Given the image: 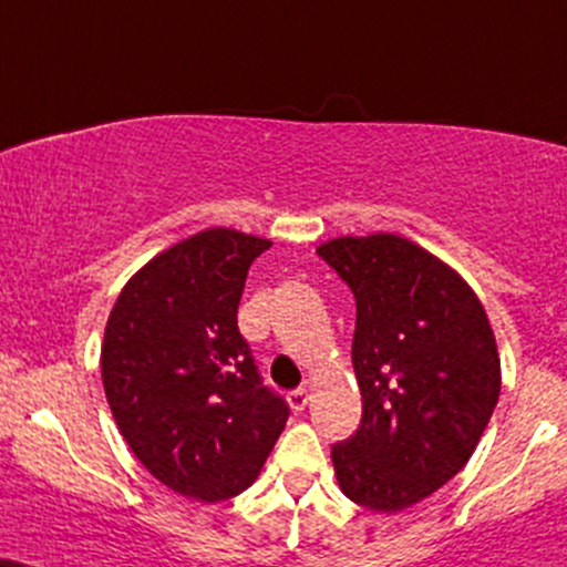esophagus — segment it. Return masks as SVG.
Wrapping results in <instances>:
<instances>
[{
	"label": "esophagus",
	"instance_id": "esophagus-1",
	"mask_svg": "<svg viewBox=\"0 0 567 567\" xmlns=\"http://www.w3.org/2000/svg\"><path fill=\"white\" fill-rule=\"evenodd\" d=\"M308 400H311V395H308L306 386H298V390H292L290 395H288V403H290V408H292V411H296V413L303 411V408L308 405Z\"/></svg>",
	"mask_w": 567,
	"mask_h": 567
}]
</instances>
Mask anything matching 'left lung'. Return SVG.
Listing matches in <instances>:
<instances>
[{
	"mask_svg": "<svg viewBox=\"0 0 567 567\" xmlns=\"http://www.w3.org/2000/svg\"><path fill=\"white\" fill-rule=\"evenodd\" d=\"M317 254L355 298L353 369L361 426L332 447L355 505L405 511L474 455L499 398V355L468 282L415 243L377 233Z\"/></svg>",
	"mask_w": 567,
	"mask_h": 567,
	"instance_id": "obj_1",
	"label": "left lung"
}]
</instances>
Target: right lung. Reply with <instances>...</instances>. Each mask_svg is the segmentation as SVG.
I'll list each match as a JSON object with an SVG mask.
<instances>
[{
	"label": "right lung",
	"mask_w": 567,
	"mask_h": 567,
	"mask_svg": "<svg viewBox=\"0 0 567 567\" xmlns=\"http://www.w3.org/2000/svg\"><path fill=\"white\" fill-rule=\"evenodd\" d=\"M269 246L227 227L175 243L127 279L104 329L120 434L148 474L200 503L246 492L290 415L238 329L248 269Z\"/></svg>",
	"instance_id": "obj_1"
}]
</instances>
